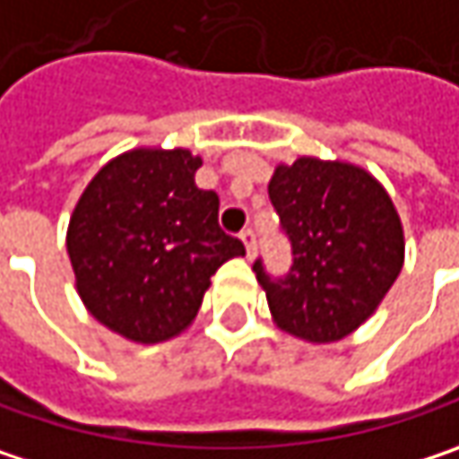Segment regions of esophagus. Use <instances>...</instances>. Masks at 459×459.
<instances>
[{
  "label": "esophagus",
  "instance_id": "esophagus-1",
  "mask_svg": "<svg viewBox=\"0 0 459 459\" xmlns=\"http://www.w3.org/2000/svg\"><path fill=\"white\" fill-rule=\"evenodd\" d=\"M241 241H244V247H247V257L252 260V257H255V249H257V236H255V230L252 229L241 230Z\"/></svg>",
  "mask_w": 459,
  "mask_h": 459
}]
</instances>
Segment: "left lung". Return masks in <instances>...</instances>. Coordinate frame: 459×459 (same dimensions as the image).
Masks as SVG:
<instances>
[{
  "mask_svg": "<svg viewBox=\"0 0 459 459\" xmlns=\"http://www.w3.org/2000/svg\"><path fill=\"white\" fill-rule=\"evenodd\" d=\"M289 233L294 265L273 281L252 271L268 297L273 323L310 344L342 342L378 310L404 265V229L389 191L344 160L297 157L268 184Z\"/></svg>",
  "mask_w": 459,
  "mask_h": 459,
  "instance_id": "1",
  "label": "left lung"
}]
</instances>
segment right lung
<instances>
[{
	"instance_id": "add662e5",
	"label": "right lung",
	"mask_w": 459,
	"mask_h": 459,
	"mask_svg": "<svg viewBox=\"0 0 459 459\" xmlns=\"http://www.w3.org/2000/svg\"><path fill=\"white\" fill-rule=\"evenodd\" d=\"M202 157L136 146L112 157L78 196L67 257L83 307L136 344L184 333L210 278L244 255L218 226V194L194 184Z\"/></svg>"
}]
</instances>
